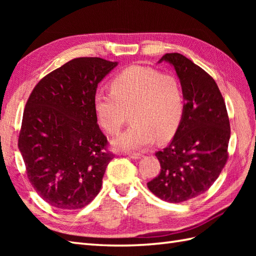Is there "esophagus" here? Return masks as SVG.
Masks as SVG:
<instances>
[{"mask_svg":"<svg viewBox=\"0 0 256 256\" xmlns=\"http://www.w3.org/2000/svg\"><path fill=\"white\" fill-rule=\"evenodd\" d=\"M128 157L130 158H132V160H140L143 157V155L142 154H138V153H134V154H128Z\"/></svg>","mask_w":256,"mask_h":256,"instance_id":"1","label":"esophagus"}]
</instances>
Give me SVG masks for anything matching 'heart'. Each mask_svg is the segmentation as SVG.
I'll return each instance as SVG.
<instances>
[{
  "instance_id": "heart-1",
  "label": "heart",
  "mask_w": 256,
  "mask_h": 256,
  "mask_svg": "<svg viewBox=\"0 0 256 256\" xmlns=\"http://www.w3.org/2000/svg\"><path fill=\"white\" fill-rule=\"evenodd\" d=\"M98 122L108 134H118L131 114L132 125L112 140L114 150L140 152L170 138L182 118L184 101L179 81L144 66H131L116 74L111 92L99 90L94 98Z\"/></svg>"
}]
</instances>
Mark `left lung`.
I'll use <instances>...</instances> for the list:
<instances>
[{
	"instance_id": "left-lung-1",
	"label": "left lung",
	"mask_w": 256,
	"mask_h": 256,
	"mask_svg": "<svg viewBox=\"0 0 256 256\" xmlns=\"http://www.w3.org/2000/svg\"><path fill=\"white\" fill-rule=\"evenodd\" d=\"M180 81L184 110L170 144L155 154L160 175L148 182L157 197L178 204L206 192L228 160L230 122L216 81L180 54L162 56Z\"/></svg>"
}]
</instances>
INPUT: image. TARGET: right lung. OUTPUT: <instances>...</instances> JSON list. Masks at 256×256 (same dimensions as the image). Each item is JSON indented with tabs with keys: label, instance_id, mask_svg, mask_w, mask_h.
<instances>
[{
	"label": "right lung",
	"instance_id": "1",
	"mask_svg": "<svg viewBox=\"0 0 256 256\" xmlns=\"http://www.w3.org/2000/svg\"><path fill=\"white\" fill-rule=\"evenodd\" d=\"M76 58L42 78L25 106L18 150L36 192L58 209H80L99 194L113 155L94 106L98 84L118 66Z\"/></svg>",
	"mask_w": 256,
	"mask_h": 256
}]
</instances>
